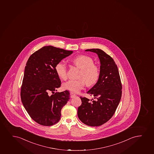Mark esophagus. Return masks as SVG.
Returning <instances> with one entry per match:
<instances>
[{
    "instance_id": "34e87169",
    "label": "esophagus",
    "mask_w": 154,
    "mask_h": 154,
    "mask_svg": "<svg viewBox=\"0 0 154 154\" xmlns=\"http://www.w3.org/2000/svg\"><path fill=\"white\" fill-rule=\"evenodd\" d=\"M75 96H76V95H75V94H74L72 93H70V97L74 98Z\"/></svg>"
}]
</instances>
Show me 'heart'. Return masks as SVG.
<instances>
[{
  "instance_id": "1",
  "label": "heart",
  "mask_w": 154,
  "mask_h": 154,
  "mask_svg": "<svg viewBox=\"0 0 154 154\" xmlns=\"http://www.w3.org/2000/svg\"><path fill=\"white\" fill-rule=\"evenodd\" d=\"M74 64L81 69L78 80H69L62 84L64 90L78 93L85 86H91L95 84L100 77V69L96 65L94 64V61L91 57L85 55H79L73 59ZM55 70L58 76L61 79H66L67 76V66L66 62L60 61L56 66Z\"/></svg>"
}]
</instances>
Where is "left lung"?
<instances>
[{
	"instance_id": "left-lung-1",
	"label": "left lung",
	"mask_w": 154,
	"mask_h": 154,
	"mask_svg": "<svg viewBox=\"0 0 154 154\" xmlns=\"http://www.w3.org/2000/svg\"><path fill=\"white\" fill-rule=\"evenodd\" d=\"M96 53L100 62V77L87 93L94 96L92 102L80 97L82 104L78 108L79 118L85 125L98 127L113 116L122 95V84L119 71L113 59L100 49H86ZM92 101V100H91Z\"/></svg>"
}]
</instances>
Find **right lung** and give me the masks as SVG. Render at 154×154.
Here are the masks:
<instances>
[{
    "label": "right lung",
    "instance_id": "add662e5",
    "mask_svg": "<svg viewBox=\"0 0 154 154\" xmlns=\"http://www.w3.org/2000/svg\"><path fill=\"white\" fill-rule=\"evenodd\" d=\"M72 53L73 51L47 46L33 53L26 62L21 88L22 103L32 119L39 125L51 126L58 122L62 107L70 99L68 91L51 96L48 92L55 93L60 87L55 67Z\"/></svg>",
    "mask_w": 154,
    "mask_h": 154
}]
</instances>
